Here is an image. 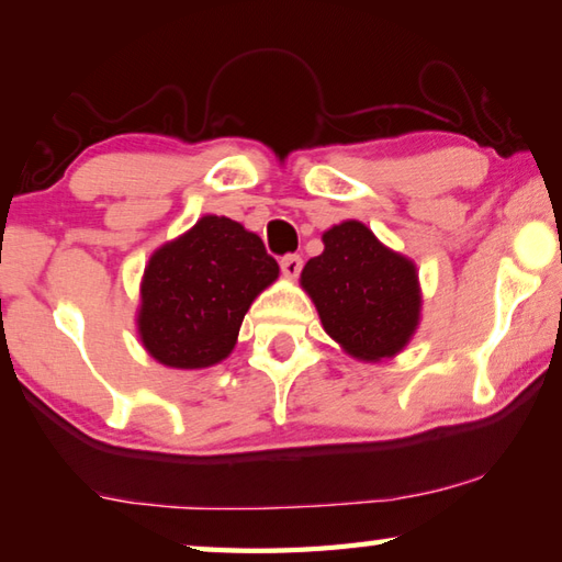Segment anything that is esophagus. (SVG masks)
I'll return each mask as SVG.
<instances>
[{
	"mask_svg": "<svg viewBox=\"0 0 562 562\" xmlns=\"http://www.w3.org/2000/svg\"><path fill=\"white\" fill-rule=\"evenodd\" d=\"M280 268H282L284 278H297V274L302 272V258L300 255H284V258L280 260Z\"/></svg>",
	"mask_w": 562,
	"mask_h": 562,
	"instance_id": "1",
	"label": "esophagus"
}]
</instances>
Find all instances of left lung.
Instances as JSON below:
<instances>
[{"label": "left lung", "mask_w": 562, "mask_h": 562, "mask_svg": "<svg viewBox=\"0 0 562 562\" xmlns=\"http://www.w3.org/2000/svg\"><path fill=\"white\" fill-rule=\"evenodd\" d=\"M322 243L325 252L304 265L300 278L322 327L361 361L398 355L422 312L416 265L389 250L359 221L329 227Z\"/></svg>", "instance_id": "8db88e82"}]
</instances>
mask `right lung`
I'll return each instance as SVG.
<instances>
[{"label":"right lung","instance_id":"1","mask_svg":"<svg viewBox=\"0 0 562 562\" xmlns=\"http://www.w3.org/2000/svg\"><path fill=\"white\" fill-rule=\"evenodd\" d=\"M280 268L255 233L205 215L150 255L140 282L138 335L170 369H205L231 355L252 300Z\"/></svg>","mask_w":562,"mask_h":562}]
</instances>
